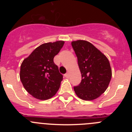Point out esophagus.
<instances>
[{
	"label": "esophagus",
	"instance_id": "obj_1",
	"mask_svg": "<svg viewBox=\"0 0 132 132\" xmlns=\"http://www.w3.org/2000/svg\"><path fill=\"white\" fill-rule=\"evenodd\" d=\"M64 76H65L66 78H69V75L68 73H66V74L64 75Z\"/></svg>",
	"mask_w": 132,
	"mask_h": 132
}]
</instances>
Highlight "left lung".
Segmentation results:
<instances>
[{
	"mask_svg": "<svg viewBox=\"0 0 132 132\" xmlns=\"http://www.w3.org/2000/svg\"><path fill=\"white\" fill-rule=\"evenodd\" d=\"M72 47L77 57L82 80L74 87L77 96L84 101H93L103 94L112 78L108 58L91 43L73 41Z\"/></svg>",
	"mask_w": 132,
	"mask_h": 132,
	"instance_id": "left-lung-1",
	"label": "left lung"
}]
</instances>
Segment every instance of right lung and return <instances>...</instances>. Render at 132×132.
<instances>
[{"label":"right lung","instance_id":"obj_1","mask_svg":"<svg viewBox=\"0 0 132 132\" xmlns=\"http://www.w3.org/2000/svg\"><path fill=\"white\" fill-rule=\"evenodd\" d=\"M64 43V41H57L42 44L21 64V82L26 91L36 98L47 100L58 91L63 75L53 62V58Z\"/></svg>","mask_w":132,"mask_h":132}]
</instances>
